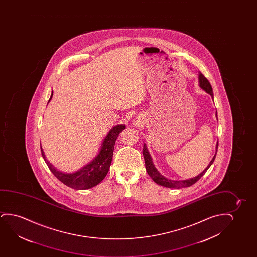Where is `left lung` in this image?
Segmentation results:
<instances>
[{
	"label": "left lung",
	"instance_id": "left-lung-1",
	"mask_svg": "<svg viewBox=\"0 0 257 257\" xmlns=\"http://www.w3.org/2000/svg\"><path fill=\"white\" fill-rule=\"evenodd\" d=\"M199 86L201 88H203L204 91L207 92L209 95H211V98H213V92H212V88H211L210 82L208 81L206 78L204 77V74L202 73H199ZM216 116L217 113H216ZM218 142L217 143V151H218ZM143 155H144L145 159V164H146V169H147V172L148 175L151 176L152 179L155 181V183L159 184V185H162V186L167 187V188H174V189H179V188H183V187H190L191 185H193L194 183H197L198 180L200 179L202 176H204L205 172L207 171L208 169L211 167V164L214 162L215 157H216V154H215L213 158L211 160V162L209 163V165L207 166V168L204 169L203 172L200 173L198 176L196 177H193L191 179L183 180V181H173V180L167 179L164 176H162L160 173L158 172V170L155 169V165L153 164L152 162L151 156L150 154L148 152L147 146L144 144L143 147Z\"/></svg>",
	"mask_w": 257,
	"mask_h": 257
}]
</instances>
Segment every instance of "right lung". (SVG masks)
<instances>
[{
  "label": "right lung",
  "mask_w": 257,
  "mask_h": 257,
  "mask_svg": "<svg viewBox=\"0 0 257 257\" xmlns=\"http://www.w3.org/2000/svg\"><path fill=\"white\" fill-rule=\"evenodd\" d=\"M53 92L50 97V100L53 97ZM125 128V125L119 124L111 128L109 131L105 139L102 142V148L99 151L98 155L95 156V159L90 163L84 166L83 168L79 169L76 172L72 174H66V173L58 171L51 163L46 159L44 151H43L41 145V154L43 158L45 160L46 164L48 166L50 170L53 175L60 180L61 183L65 185L75 189V190H87L101 183L102 180L105 178L107 173L109 171V167L112 161L113 151L114 146L116 142V138L118 134Z\"/></svg>",
  "instance_id": "add662e5"
}]
</instances>
